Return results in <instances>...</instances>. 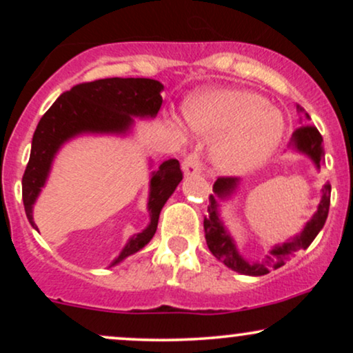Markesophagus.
<instances>
[{"label":"esophagus","instance_id":"esophagus-1","mask_svg":"<svg viewBox=\"0 0 353 353\" xmlns=\"http://www.w3.org/2000/svg\"><path fill=\"white\" fill-rule=\"evenodd\" d=\"M182 169H184L185 176H194V174L202 172V163L201 157L197 152H190L189 156H185L184 163H182Z\"/></svg>","mask_w":353,"mask_h":353}]
</instances>
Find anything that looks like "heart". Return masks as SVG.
I'll list each match as a JSON object with an SVG mask.
<instances>
[{
  "label": "heart",
  "mask_w": 353,
  "mask_h": 353,
  "mask_svg": "<svg viewBox=\"0 0 353 353\" xmlns=\"http://www.w3.org/2000/svg\"><path fill=\"white\" fill-rule=\"evenodd\" d=\"M194 131L208 137L224 136L217 144V164L225 171L252 169L274 151L283 134V117L269 101L250 91L225 89L196 96L185 104Z\"/></svg>",
  "instance_id": "heart-1"
}]
</instances>
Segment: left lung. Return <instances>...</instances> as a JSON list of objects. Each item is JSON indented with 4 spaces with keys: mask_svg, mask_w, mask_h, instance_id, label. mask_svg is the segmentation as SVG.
<instances>
[{
    "mask_svg": "<svg viewBox=\"0 0 353 353\" xmlns=\"http://www.w3.org/2000/svg\"><path fill=\"white\" fill-rule=\"evenodd\" d=\"M297 114L301 117L302 125H299L294 131L292 139H290V145L295 151L305 154L315 164V168L320 169V164L323 163V139L320 136L319 129L315 125L309 124L310 116L307 114L305 109L297 104ZM239 179L237 177H219L214 182V196H209V208L208 216L204 217V232H205V242H208L209 250L216 259L224 262L229 269L236 270L239 274L244 275H265L272 270L281 269V267L289 261L292 255L299 250L307 249L312 244L320 229L325 224L327 216H329V205H330V184L327 182L322 189V199L317 208V212L305 224V228L299 236L294 239H289L281 245H274L269 255H265L264 261H247L239 254L236 242L230 237L228 229L222 224L221 217H219V204L217 199H225L234 190L237 189Z\"/></svg>",
    "mask_w": 353,
    "mask_h": 353,
    "instance_id": "8db88e82",
    "label": "left lung"
}]
</instances>
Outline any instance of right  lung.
<instances>
[{
    "label": "right lung",
    "mask_w": 353,
    "mask_h": 353,
    "mask_svg": "<svg viewBox=\"0 0 353 353\" xmlns=\"http://www.w3.org/2000/svg\"><path fill=\"white\" fill-rule=\"evenodd\" d=\"M164 86L148 78H108L81 83L63 92L44 112L31 143L30 163L23 176V202L30 224L33 205L50 176L52 159L61 145L81 134H125L134 117H156L163 104ZM182 181L179 161L169 159L152 172L149 182L148 210L151 222L134 234L111 265L136 254L154 237L161 209Z\"/></svg>",
    "instance_id": "add662e5"
}]
</instances>
